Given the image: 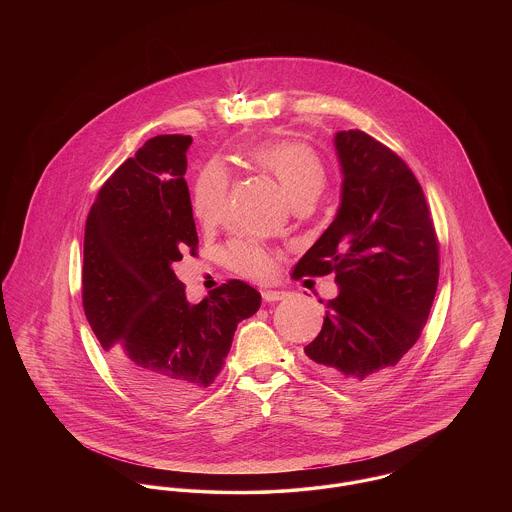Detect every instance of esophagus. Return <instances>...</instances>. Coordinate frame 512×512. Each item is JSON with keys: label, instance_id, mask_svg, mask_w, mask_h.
Here are the masks:
<instances>
[{"label": "esophagus", "instance_id": "obj_1", "mask_svg": "<svg viewBox=\"0 0 512 512\" xmlns=\"http://www.w3.org/2000/svg\"><path fill=\"white\" fill-rule=\"evenodd\" d=\"M286 292H272V290H267V292H263V299L267 301V303H274V301H282V299H286Z\"/></svg>", "mask_w": 512, "mask_h": 512}]
</instances>
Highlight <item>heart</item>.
<instances>
[{"label":"heart","mask_w":512,"mask_h":512,"mask_svg":"<svg viewBox=\"0 0 512 512\" xmlns=\"http://www.w3.org/2000/svg\"><path fill=\"white\" fill-rule=\"evenodd\" d=\"M253 163L272 174L286 190L293 205L315 201L326 186V167L313 147L278 140L253 151ZM230 190V176L224 165L209 163L197 174L194 184V211L201 220H215L222 213ZM226 261L236 272L249 278H267L274 270V261L263 247L247 240L228 245Z\"/></svg>","instance_id":"b5f03b06"}]
</instances>
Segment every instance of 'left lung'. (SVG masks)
<instances>
[{"instance_id": "8db88e82", "label": "left lung", "mask_w": 512, "mask_h": 512, "mask_svg": "<svg viewBox=\"0 0 512 512\" xmlns=\"http://www.w3.org/2000/svg\"><path fill=\"white\" fill-rule=\"evenodd\" d=\"M334 146L340 207L293 274L336 272L340 292L305 355L328 380L366 388L390 374L428 320L438 238L418 180L390 147L363 130L336 132Z\"/></svg>"}]
</instances>
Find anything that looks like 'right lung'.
<instances>
[{"label": "right lung", "instance_id": "1", "mask_svg": "<svg viewBox=\"0 0 512 512\" xmlns=\"http://www.w3.org/2000/svg\"><path fill=\"white\" fill-rule=\"evenodd\" d=\"M192 136L147 140L101 186L86 220L82 305L122 382L159 407L194 401L219 376L261 293L242 280L192 305L172 263L197 232L184 180Z\"/></svg>", "mask_w": 512, "mask_h": 512}]
</instances>
